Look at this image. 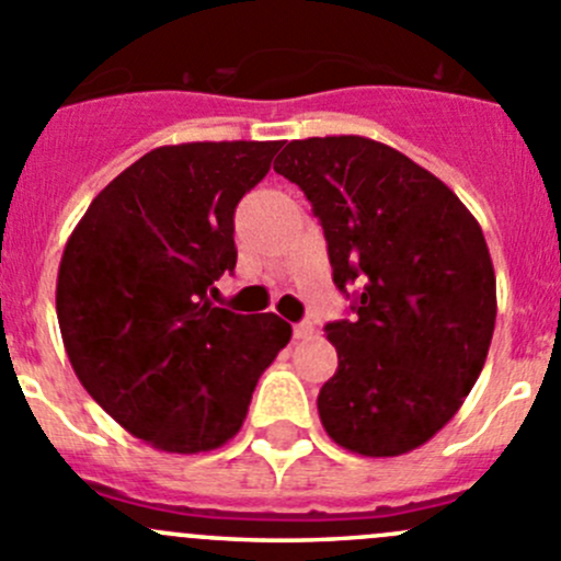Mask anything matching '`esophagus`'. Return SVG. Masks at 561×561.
Listing matches in <instances>:
<instances>
[{"instance_id":"obj_1","label":"esophagus","mask_w":561,"mask_h":561,"mask_svg":"<svg viewBox=\"0 0 561 561\" xmlns=\"http://www.w3.org/2000/svg\"><path fill=\"white\" fill-rule=\"evenodd\" d=\"M293 333H296V339H312L314 336V322L312 320L298 322V325H293Z\"/></svg>"}]
</instances>
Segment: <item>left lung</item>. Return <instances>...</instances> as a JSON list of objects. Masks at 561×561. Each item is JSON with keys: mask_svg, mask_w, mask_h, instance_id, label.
Returning a JSON list of instances; mask_svg holds the SVG:
<instances>
[{"mask_svg": "<svg viewBox=\"0 0 561 561\" xmlns=\"http://www.w3.org/2000/svg\"><path fill=\"white\" fill-rule=\"evenodd\" d=\"M274 171L312 203L339 290L360 287L353 320L325 325L339 353L317 396L328 437L369 458L421 448L463 404L494 336L478 219L437 175L360 135L290 140Z\"/></svg>", "mask_w": 561, "mask_h": 561, "instance_id": "obj_1", "label": "left lung"}]
</instances>
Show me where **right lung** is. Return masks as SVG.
<instances>
[{"label": "right lung", "mask_w": 561, "mask_h": 561, "mask_svg": "<svg viewBox=\"0 0 561 561\" xmlns=\"http://www.w3.org/2000/svg\"><path fill=\"white\" fill-rule=\"evenodd\" d=\"M282 140L160 146L100 192L67 239L56 317L81 386L165 454L239 434L260 375L290 342L274 312L214 307L236 268L233 214Z\"/></svg>", "instance_id": "right-lung-1"}]
</instances>
